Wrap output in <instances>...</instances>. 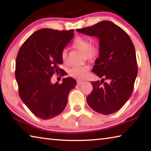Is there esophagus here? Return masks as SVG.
Returning <instances> with one entry per match:
<instances>
[{"label":"esophagus","instance_id":"esophagus-1","mask_svg":"<svg viewBox=\"0 0 151 151\" xmlns=\"http://www.w3.org/2000/svg\"><path fill=\"white\" fill-rule=\"evenodd\" d=\"M76 83H77V85H81V84L83 83V82L81 81H76Z\"/></svg>","mask_w":151,"mask_h":151}]
</instances>
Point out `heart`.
Returning <instances> with one entry per match:
<instances>
[{"label": "heart", "mask_w": 151, "mask_h": 151, "mask_svg": "<svg viewBox=\"0 0 151 151\" xmlns=\"http://www.w3.org/2000/svg\"><path fill=\"white\" fill-rule=\"evenodd\" d=\"M73 47L83 52L84 58L87 60H93L96 59L99 54V48L95 45H91V42L88 39L83 37H78L74 40ZM61 59L64 64L68 63V56L66 50H63L61 52ZM89 70L87 65L74 66L69 70L70 76L74 78L82 79L86 76Z\"/></svg>", "instance_id": "obj_1"}]
</instances>
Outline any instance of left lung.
Instances as JSON below:
<instances>
[{"instance_id":"obj_1","label":"left lung","mask_w":151,"mask_h":151,"mask_svg":"<svg viewBox=\"0 0 151 151\" xmlns=\"http://www.w3.org/2000/svg\"><path fill=\"white\" fill-rule=\"evenodd\" d=\"M76 31L99 39V56L92 70L102 79L91 82L93 91L86 97L87 103L99 113L116 112L131 97L137 76L133 43L124 30L108 20Z\"/></svg>"}]
</instances>
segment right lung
I'll use <instances>...</instances> for the list:
<instances>
[{"label":"right lung","mask_w":151,"mask_h":151,"mask_svg":"<svg viewBox=\"0 0 151 151\" xmlns=\"http://www.w3.org/2000/svg\"><path fill=\"white\" fill-rule=\"evenodd\" d=\"M74 37V30L42 29L35 32L20 48L15 78L22 102L36 116L47 120L58 115L68 103L76 81L68 77L51 83L55 73H63L61 52ZM65 74H62L63 76Z\"/></svg>","instance_id":"1"}]
</instances>
